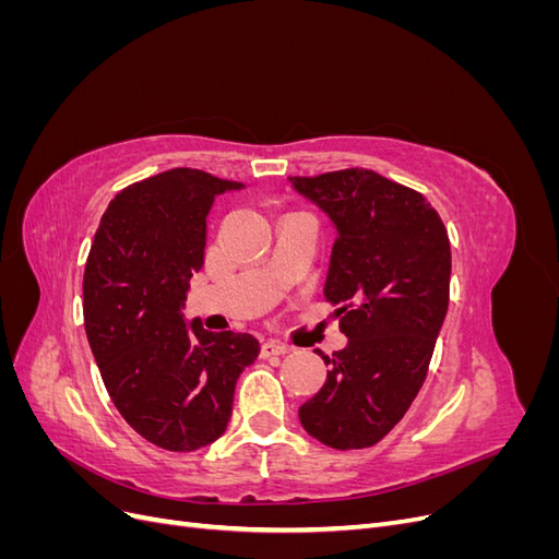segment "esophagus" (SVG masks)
Returning <instances> with one entry per match:
<instances>
[{
  "label": "esophagus",
  "instance_id": "34e87169",
  "mask_svg": "<svg viewBox=\"0 0 559 559\" xmlns=\"http://www.w3.org/2000/svg\"><path fill=\"white\" fill-rule=\"evenodd\" d=\"M286 352H292V347L280 343V341H265L261 347L263 357H280V354H286Z\"/></svg>",
  "mask_w": 559,
  "mask_h": 559
}]
</instances>
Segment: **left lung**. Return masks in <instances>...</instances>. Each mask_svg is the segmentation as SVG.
<instances>
[{
	"mask_svg": "<svg viewBox=\"0 0 559 559\" xmlns=\"http://www.w3.org/2000/svg\"><path fill=\"white\" fill-rule=\"evenodd\" d=\"M289 183L335 228L324 296L347 335L333 357L317 349L329 376L300 425L335 450L376 445L427 378L450 300L448 230L425 195L364 167Z\"/></svg>",
	"mask_w": 559,
	"mask_h": 559,
	"instance_id": "1",
	"label": "left lung"
}]
</instances>
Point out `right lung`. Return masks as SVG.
<instances>
[{"label":"right lung","instance_id":"right-lung-1","mask_svg":"<svg viewBox=\"0 0 559 559\" xmlns=\"http://www.w3.org/2000/svg\"><path fill=\"white\" fill-rule=\"evenodd\" d=\"M242 189L191 167L132 183L109 202L88 253L83 321L93 357L118 413L163 450L222 438L235 382L261 352L249 333H214L183 314L205 263L212 202Z\"/></svg>","mask_w":559,"mask_h":559}]
</instances>
